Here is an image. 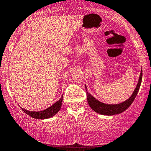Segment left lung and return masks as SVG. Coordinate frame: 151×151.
<instances>
[{
    "label": "left lung",
    "mask_w": 151,
    "mask_h": 151,
    "mask_svg": "<svg viewBox=\"0 0 151 151\" xmlns=\"http://www.w3.org/2000/svg\"><path fill=\"white\" fill-rule=\"evenodd\" d=\"M142 70H141L138 83H137V87L134 89V92L132 94L131 97H130L129 99L127 100V101H124V102L119 104H106L101 102V101H98L96 98H95L92 95H90L88 93V90H87L86 85H85L87 91V100H88L89 106L96 113L102 114V115L112 116L115 115V114L122 113L125 110H127L129 107L130 105L132 104L133 101H134V98H135V97L139 91V87H140L141 82H142Z\"/></svg>",
    "instance_id": "1"
}]
</instances>
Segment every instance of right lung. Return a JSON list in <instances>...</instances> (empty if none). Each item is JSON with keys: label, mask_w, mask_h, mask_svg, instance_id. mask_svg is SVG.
Masks as SVG:
<instances>
[{"label": "right lung", "mask_w": 151, "mask_h": 151, "mask_svg": "<svg viewBox=\"0 0 151 151\" xmlns=\"http://www.w3.org/2000/svg\"><path fill=\"white\" fill-rule=\"evenodd\" d=\"M62 101L63 96H61V98L54 104H53L51 106L45 109V110L41 111H27L26 109H22H22L24 112H25L32 118L38 119H48L53 116L59 111L61 107V104H62Z\"/></svg>", "instance_id": "right-lung-1"}]
</instances>
